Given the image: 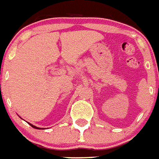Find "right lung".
Masks as SVG:
<instances>
[{
  "mask_svg": "<svg viewBox=\"0 0 159 159\" xmlns=\"http://www.w3.org/2000/svg\"><path fill=\"white\" fill-rule=\"evenodd\" d=\"M29 124H30V125H31V126H32V127H34V128H35V129H41V128H39V127H37V126H35V125H32V124H30V123H29Z\"/></svg>",
  "mask_w": 159,
  "mask_h": 159,
  "instance_id": "1",
  "label": "right lung"
}]
</instances>
